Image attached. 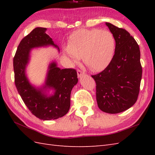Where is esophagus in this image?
<instances>
[{
  "instance_id": "obj_1",
  "label": "esophagus",
  "mask_w": 155,
  "mask_h": 155,
  "mask_svg": "<svg viewBox=\"0 0 155 155\" xmlns=\"http://www.w3.org/2000/svg\"><path fill=\"white\" fill-rule=\"evenodd\" d=\"M77 74H78V78H81L82 77H83V76L85 75V73L84 72L81 71L80 70H78L77 71Z\"/></svg>"
}]
</instances>
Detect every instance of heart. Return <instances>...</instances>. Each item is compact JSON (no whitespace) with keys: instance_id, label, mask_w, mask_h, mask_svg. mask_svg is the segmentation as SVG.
<instances>
[{"instance_id":"heart-1","label":"heart","mask_w":155,"mask_h":155,"mask_svg":"<svg viewBox=\"0 0 155 155\" xmlns=\"http://www.w3.org/2000/svg\"><path fill=\"white\" fill-rule=\"evenodd\" d=\"M114 48L115 40L110 32L81 29L71 34L64 52L72 63H77L83 57L84 63L91 71L100 72L110 64Z\"/></svg>"}]
</instances>
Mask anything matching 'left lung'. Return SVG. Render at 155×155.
Masks as SVG:
<instances>
[{
	"instance_id": "8db88e82",
	"label": "left lung",
	"mask_w": 155,
	"mask_h": 155,
	"mask_svg": "<svg viewBox=\"0 0 155 155\" xmlns=\"http://www.w3.org/2000/svg\"><path fill=\"white\" fill-rule=\"evenodd\" d=\"M114 38V54L108 67L93 75L96 82L98 107L107 113L117 114L133 106L139 93L142 67L139 47L129 32L106 22Z\"/></svg>"
}]
</instances>
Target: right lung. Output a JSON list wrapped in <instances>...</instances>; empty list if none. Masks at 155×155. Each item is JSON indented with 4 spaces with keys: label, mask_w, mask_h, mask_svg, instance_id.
<instances>
[{
    "label": "right lung",
    "mask_w": 155,
    "mask_h": 155,
    "mask_svg": "<svg viewBox=\"0 0 155 155\" xmlns=\"http://www.w3.org/2000/svg\"><path fill=\"white\" fill-rule=\"evenodd\" d=\"M47 28L37 27L20 42L13 59L16 87L27 108L36 117L43 120L57 119L67 114L71 107V93L78 83L77 73L73 68L61 69L55 61L48 64L45 83L36 87L29 81L27 67L31 51L57 45L46 33ZM52 91V93L50 91Z\"/></svg>",
    "instance_id": "1"
}]
</instances>
